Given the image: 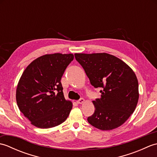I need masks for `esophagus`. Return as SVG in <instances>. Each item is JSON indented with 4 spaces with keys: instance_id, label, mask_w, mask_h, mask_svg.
Masks as SVG:
<instances>
[{
    "instance_id": "obj_1",
    "label": "esophagus",
    "mask_w": 157,
    "mask_h": 157,
    "mask_svg": "<svg viewBox=\"0 0 157 157\" xmlns=\"http://www.w3.org/2000/svg\"><path fill=\"white\" fill-rule=\"evenodd\" d=\"M84 101H85V100L84 98H81L80 99H79L78 101H77V103H78V104H82V103L84 102Z\"/></svg>"
}]
</instances>
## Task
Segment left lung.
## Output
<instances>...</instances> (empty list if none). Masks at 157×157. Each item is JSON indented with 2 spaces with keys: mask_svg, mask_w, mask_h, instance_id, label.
<instances>
[{
  "mask_svg": "<svg viewBox=\"0 0 157 157\" xmlns=\"http://www.w3.org/2000/svg\"><path fill=\"white\" fill-rule=\"evenodd\" d=\"M90 84L101 88V98L92 102L94 114L90 124L101 130H111L123 124L136 107L138 82L134 71L121 59L107 53H75Z\"/></svg>",
  "mask_w": 157,
  "mask_h": 157,
  "instance_id": "obj_1",
  "label": "left lung"
}]
</instances>
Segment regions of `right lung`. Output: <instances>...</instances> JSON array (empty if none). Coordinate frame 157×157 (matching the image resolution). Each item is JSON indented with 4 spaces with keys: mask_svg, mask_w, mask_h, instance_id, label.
Returning <instances> with one entry per match:
<instances>
[{
    "mask_svg": "<svg viewBox=\"0 0 157 157\" xmlns=\"http://www.w3.org/2000/svg\"><path fill=\"white\" fill-rule=\"evenodd\" d=\"M73 54L45 55L33 61L20 78L16 90L17 106L39 128L57 126L68 117L72 102L66 101L61 79Z\"/></svg>",
    "mask_w": 157,
    "mask_h": 157,
    "instance_id": "obj_1",
    "label": "right lung"
}]
</instances>
